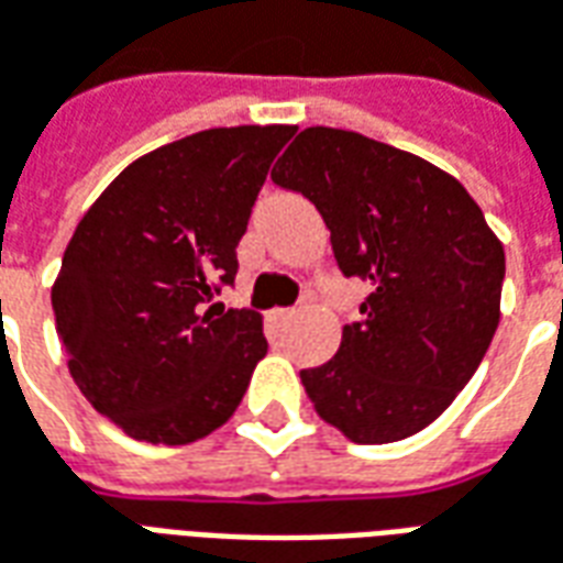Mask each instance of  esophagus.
<instances>
[{"mask_svg": "<svg viewBox=\"0 0 563 563\" xmlns=\"http://www.w3.org/2000/svg\"><path fill=\"white\" fill-rule=\"evenodd\" d=\"M294 314H297L294 309H273V312H269V321H273L275 327H285Z\"/></svg>", "mask_w": 563, "mask_h": 563, "instance_id": "esophagus-1", "label": "esophagus"}]
</instances>
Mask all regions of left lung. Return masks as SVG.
I'll list each match as a JSON object with an SVG mask.
<instances>
[{"instance_id":"left-lung-1","label":"left lung","mask_w":563,"mask_h":563,"mask_svg":"<svg viewBox=\"0 0 563 563\" xmlns=\"http://www.w3.org/2000/svg\"><path fill=\"white\" fill-rule=\"evenodd\" d=\"M273 181L314 202L342 275L369 285L336 357L300 373L314 412L361 445L424 430L500 324V239L457 178L352 130H302Z\"/></svg>"}]
</instances>
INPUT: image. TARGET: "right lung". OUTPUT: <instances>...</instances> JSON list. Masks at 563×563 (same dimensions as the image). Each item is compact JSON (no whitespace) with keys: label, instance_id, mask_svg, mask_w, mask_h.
Masks as SVG:
<instances>
[{"label":"right lung","instance_id":"right-lung-1","mask_svg":"<svg viewBox=\"0 0 563 563\" xmlns=\"http://www.w3.org/2000/svg\"><path fill=\"white\" fill-rule=\"evenodd\" d=\"M294 126H218L133 161L66 245L51 306L69 373L133 440L187 445L236 412L263 318L211 302Z\"/></svg>","mask_w":563,"mask_h":563}]
</instances>
